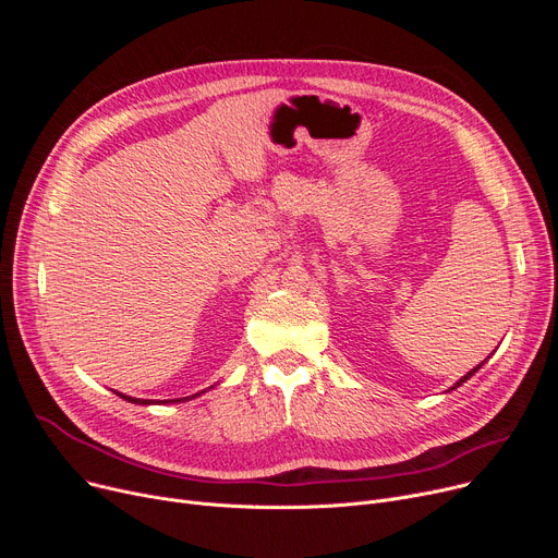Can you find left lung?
<instances>
[{
	"label": "left lung",
	"mask_w": 558,
	"mask_h": 558,
	"mask_svg": "<svg viewBox=\"0 0 558 558\" xmlns=\"http://www.w3.org/2000/svg\"><path fill=\"white\" fill-rule=\"evenodd\" d=\"M482 364H484V362H482ZM482 364H480V366H475V368H473V371H468V373H465V375H463V377H461V379H459V383H457V385H454V387H452V389H457V387H461V385H463V383H465V379H468V377H473V375H475V373H477V371H480V368H482Z\"/></svg>",
	"instance_id": "left-lung-1"
}]
</instances>
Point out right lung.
I'll return each mask as SVG.
<instances>
[{"instance_id":"add662e5","label":"right lung","mask_w":558,"mask_h":558,"mask_svg":"<svg viewBox=\"0 0 558 558\" xmlns=\"http://www.w3.org/2000/svg\"><path fill=\"white\" fill-rule=\"evenodd\" d=\"M117 396L124 398V400H129V402H135V404H154L151 400H140V398H131V396H124V393H117ZM196 396H198V393H196ZM190 398H194V396H187L185 400H190ZM181 400H183V398H181ZM181 400H160V402L165 404V402H181ZM160 402H158V404H160Z\"/></svg>"}]
</instances>
